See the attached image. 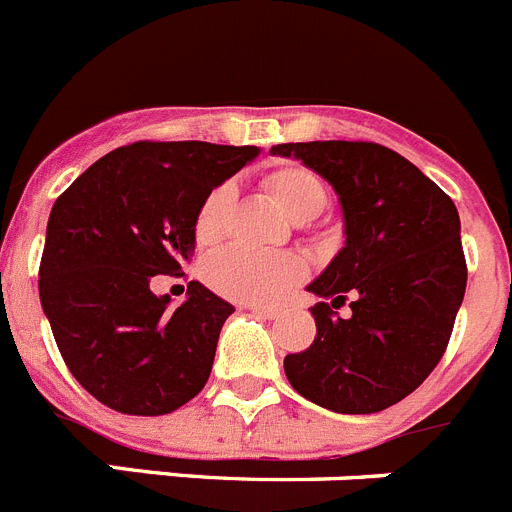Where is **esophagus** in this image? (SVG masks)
Wrapping results in <instances>:
<instances>
[{
	"mask_svg": "<svg viewBox=\"0 0 512 512\" xmlns=\"http://www.w3.org/2000/svg\"><path fill=\"white\" fill-rule=\"evenodd\" d=\"M246 307L251 312H256V315H264V318H279V315H282V307L279 305H261V302H251V305Z\"/></svg>",
	"mask_w": 512,
	"mask_h": 512,
	"instance_id": "obj_1",
	"label": "esophagus"
}]
</instances>
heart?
<instances>
[{
  "label": "heart",
  "mask_w": 512,
  "mask_h": 512,
  "mask_svg": "<svg viewBox=\"0 0 512 512\" xmlns=\"http://www.w3.org/2000/svg\"><path fill=\"white\" fill-rule=\"evenodd\" d=\"M266 192L295 223H307L328 207L330 189L320 174L300 164H284L264 176ZM233 184H217L202 197L194 212L192 233L197 246H215L228 230L233 210ZM205 282L217 295L241 302H269L287 292L302 277V264L295 256H264L246 248H225L202 266Z\"/></svg>",
  "instance_id": "obj_1"
}]
</instances>
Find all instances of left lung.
<instances>
[{"label":"left lung","mask_w":512,"mask_h":512,"mask_svg":"<svg viewBox=\"0 0 512 512\" xmlns=\"http://www.w3.org/2000/svg\"><path fill=\"white\" fill-rule=\"evenodd\" d=\"M336 189L346 246L307 292L318 336L284 359L289 384L333 413L369 415L418 390L449 346L464 289L456 205L408 158L364 140L282 143ZM352 297V315L335 310Z\"/></svg>","instance_id":"8db88e82"}]
</instances>
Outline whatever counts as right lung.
Masks as SVG:
<instances>
[{"label":"right lung","instance_id":"add662e5","mask_svg":"<svg viewBox=\"0 0 512 512\" xmlns=\"http://www.w3.org/2000/svg\"><path fill=\"white\" fill-rule=\"evenodd\" d=\"M256 146L138 140L94 161L53 205L40 305L76 382L125 415H166L200 395L233 305L189 282L187 300L151 292L194 251L192 220Z\"/></svg>","mask_w":512,"mask_h":512}]
</instances>
